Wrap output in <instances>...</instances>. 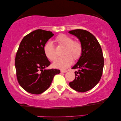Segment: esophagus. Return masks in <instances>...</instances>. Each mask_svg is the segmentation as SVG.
Wrapping results in <instances>:
<instances>
[{
    "label": "esophagus",
    "mask_w": 121,
    "mask_h": 121,
    "mask_svg": "<svg viewBox=\"0 0 121 121\" xmlns=\"http://www.w3.org/2000/svg\"><path fill=\"white\" fill-rule=\"evenodd\" d=\"M66 72H68L67 70H61V72H62V73H66Z\"/></svg>",
    "instance_id": "obj_1"
}]
</instances>
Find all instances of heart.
I'll return each instance as SVG.
<instances>
[{
    "label": "heart",
    "instance_id": "b5f03b06",
    "mask_svg": "<svg viewBox=\"0 0 121 121\" xmlns=\"http://www.w3.org/2000/svg\"><path fill=\"white\" fill-rule=\"evenodd\" d=\"M56 42L59 45L65 46L62 57L59 58L53 62L55 68L65 69L69 67L73 60H78L81 58L83 52V46L80 42L73 40L71 36L65 34H61L56 36ZM45 56L51 61L55 60L57 57V53L52 43L48 42L43 47Z\"/></svg>",
    "mask_w": 121,
    "mask_h": 121
}]
</instances>
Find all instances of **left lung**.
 I'll return each instance as SVG.
<instances>
[{"label": "left lung", "instance_id": "left-lung-1", "mask_svg": "<svg viewBox=\"0 0 121 121\" xmlns=\"http://www.w3.org/2000/svg\"><path fill=\"white\" fill-rule=\"evenodd\" d=\"M78 37L83 46V52L72 69L75 78L69 83L75 91L84 92L93 88L99 83L103 72L104 58L102 49L96 38L86 30L77 29L69 32Z\"/></svg>", "mask_w": 121, "mask_h": 121}]
</instances>
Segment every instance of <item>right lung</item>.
<instances>
[{"instance_id": "obj_1", "label": "right lung", "mask_w": 121, "mask_h": 121, "mask_svg": "<svg viewBox=\"0 0 121 121\" xmlns=\"http://www.w3.org/2000/svg\"><path fill=\"white\" fill-rule=\"evenodd\" d=\"M53 36L52 32L37 30L25 36L19 45L15 59L17 78L20 85L29 93H43L60 72L56 69H45L51 63L43 47Z\"/></svg>"}]
</instances>
